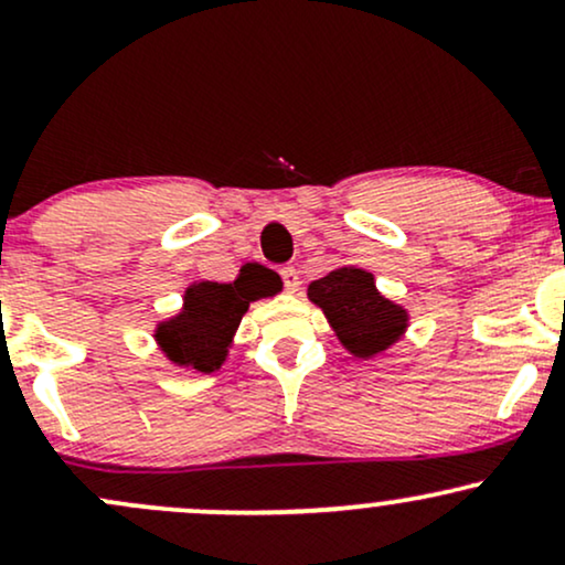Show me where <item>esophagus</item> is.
<instances>
[{
  "label": "esophagus",
  "instance_id": "esophagus-1",
  "mask_svg": "<svg viewBox=\"0 0 565 565\" xmlns=\"http://www.w3.org/2000/svg\"><path fill=\"white\" fill-rule=\"evenodd\" d=\"M281 278H284V287H287V291L300 289V274H297L295 265H284Z\"/></svg>",
  "mask_w": 565,
  "mask_h": 565
}]
</instances>
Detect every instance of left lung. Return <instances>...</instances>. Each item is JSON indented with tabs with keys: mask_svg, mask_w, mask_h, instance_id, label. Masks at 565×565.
I'll list each match as a JSON object with an SVG mask.
<instances>
[{
	"mask_svg": "<svg viewBox=\"0 0 565 565\" xmlns=\"http://www.w3.org/2000/svg\"><path fill=\"white\" fill-rule=\"evenodd\" d=\"M310 302L323 310L337 340L355 359L385 353L406 332L408 313L382 297L374 276L364 268H337L308 287Z\"/></svg>",
	"mask_w": 565,
	"mask_h": 565,
	"instance_id": "1",
	"label": "left lung"
}]
</instances>
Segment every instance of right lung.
I'll list each match as a JSON object with an SVG mask.
<instances>
[{"label": "right lung", "mask_w": 565, "mask_h": 565, "mask_svg": "<svg viewBox=\"0 0 565 565\" xmlns=\"http://www.w3.org/2000/svg\"><path fill=\"white\" fill-rule=\"evenodd\" d=\"M270 295V284L263 276H238L233 284L199 281L185 289L183 310L157 327V342L167 359L196 372H215L249 310V302Z\"/></svg>", "instance_id": "add662e5"}]
</instances>
